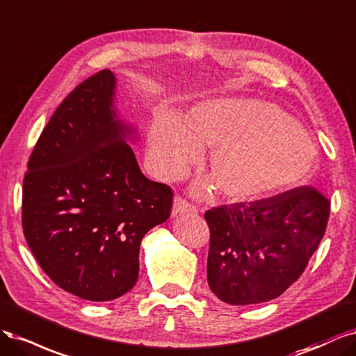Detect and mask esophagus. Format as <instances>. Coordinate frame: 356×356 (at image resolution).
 <instances>
[{
    "label": "esophagus",
    "instance_id": "34e87169",
    "mask_svg": "<svg viewBox=\"0 0 356 356\" xmlns=\"http://www.w3.org/2000/svg\"><path fill=\"white\" fill-rule=\"evenodd\" d=\"M179 213H198V209L195 207L193 204H191L189 201H186L185 198L175 197V201H173V216H176Z\"/></svg>",
    "mask_w": 356,
    "mask_h": 356
}]
</instances>
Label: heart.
I'll return each instance as SVG.
<instances>
[{"mask_svg":"<svg viewBox=\"0 0 356 356\" xmlns=\"http://www.w3.org/2000/svg\"><path fill=\"white\" fill-rule=\"evenodd\" d=\"M213 149L205 170L210 180L198 193L217 188L227 201H254L303 183L316 149L299 122L278 106L253 99H223L195 106L185 125L171 115L156 117L147 130V161L161 179H177Z\"/></svg>","mask_w":356,"mask_h":356,"instance_id":"obj_1","label":"heart"}]
</instances>
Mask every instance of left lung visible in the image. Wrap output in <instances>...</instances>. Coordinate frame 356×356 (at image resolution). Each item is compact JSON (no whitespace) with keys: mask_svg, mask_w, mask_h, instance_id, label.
<instances>
[{"mask_svg":"<svg viewBox=\"0 0 356 356\" xmlns=\"http://www.w3.org/2000/svg\"><path fill=\"white\" fill-rule=\"evenodd\" d=\"M207 280L229 305L263 303L300 278L325 234L330 201L299 186L250 202L213 207Z\"/></svg>","mask_w":356,"mask_h":356,"instance_id":"obj_1","label":"left lung"}]
</instances>
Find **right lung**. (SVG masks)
Masks as SVG:
<instances>
[{
  "label": "right lung",
  "mask_w": 356,
  "mask_h": 356,
  "mask_svg": "<svg viewBox=\"0 0 356 356\" xmlns=\"http://www.w3.org/2000/svg\"><path fill=\"white\" fill-rule=\"evenodd\" d=\"M113 93L115 75L103 70L65 97L29 156L22 192V227L38 265L91 302L133 289L142 238L173 205L170 186L142 175Z\"/></svg>",
  "instance_id": "obj_1"
}]
</instances>
